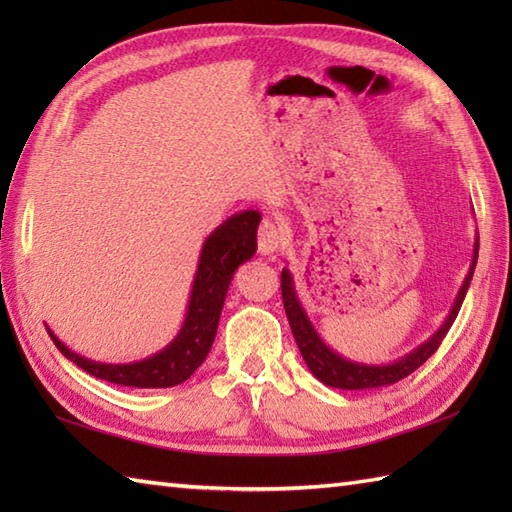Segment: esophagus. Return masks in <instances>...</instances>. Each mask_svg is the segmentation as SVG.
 I'll return each instance as SVG.
<instances>
[{
    "instance_id": "obj_1",
    "label": "esophagus",
    "mask_w": 512,
    "mask_h": 512,
    "mask_svg": "<svg viewBox=\"0 0 512 512\" xmlns=\"http://www.w3.org/2000/svg\"><path fill=\"white\" fill-rule=\"evenodd\" d=\"M257 246L262 255H273L281 248V242H284V235H281V228L273 220H264L262 226H259L257 233Z\"/></svg>"
}]
</instances>
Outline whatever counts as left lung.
I'll return each mask as SVG.
<instances>
[{"instance_id": "8db88e82", "label": "left lung", "mask_w": 512, "mask_h": 512, "mask_svg": "<svg viewBox=\"0 0 512 512\" xmlns=\"http://www.w3.org/2000/svg\"><path fill=\"white\" fill-rule=\"evenodd\" d=\"M477 250H480V235H475L469 273H466L462 286L458 290V297H455L447 319L442 321L440 328L433 332L427 341H422L420 345L413 347V350L407 352L405 356H400L391 363H378V365L352 361V358L334 352L332 347L321 339V334L312 325L306 308H303L295 288V277H292L288 268L281 270V297H284V308L288 314L292 336H295L299 352L312 372V376L319 378L323 385L334 387V389L361 391V389H378V387L394 385L398 380L409 376L411 372H416V369L438 350L442 339L447 336L449 328L453 325L455 317H458L462 301L466 297V290H469L471 279H473V270L477 264Z\"/></svg>"}]
</instances>
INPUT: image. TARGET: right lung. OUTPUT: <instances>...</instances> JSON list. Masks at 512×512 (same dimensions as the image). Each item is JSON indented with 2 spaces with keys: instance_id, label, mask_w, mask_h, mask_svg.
I'll use <instances>...</instances> for the list:
<instances>
[{
  "instance_id": "add662e5",
  "label": "right lung",
  "mask_w": 512,
  "mask_h": 512,
  "mask_svg": "<svg viewBox=\"0 0 512 512\" xmlns=\"http://www.w3.org/2000/svg\"><path fill=\"white\" fill-rule=\"evenodd\" d=\"M259 220H262V213L253 209L235 213L204 239L198 270H195L191 284L187 314H184L178 334L160 352L134 363H101L70 350L50 330V325H46L50 339L65 358L107 383L138 389L176 387L184 383L211 352L235 270L248 262L257 250Z\"/></svg>"
}]
</instances>
